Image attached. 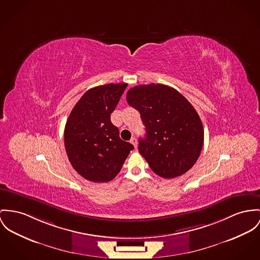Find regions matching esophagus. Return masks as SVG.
<instances>
[{
    "mask_svg": "<svg viewBox=\"0 0 260 260\" xmlns=\"http://www.w3.org/2000/svg\"><path fill=\"white\" fill-rule=\"evenodd\" d=\"M131 143L135 146V148H137V147H138V140H137L136 138H133V139L131 140Z\"/></svg>",
    "mask_w": 260,
    "mask_h": 260,
    "instance_id": "esophagus-1",
    "label": "esophagus"
}]
</instances>
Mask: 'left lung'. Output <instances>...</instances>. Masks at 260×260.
<instances>
[{
	"label": "left lung",
	"mask_w": 260,
	"mask_h": 260,
	"mask_svg": "<svg viewBox=\"0 0 260 260\" xmlns=\"http://www.w3.org/2000/svg\"><path fill=\"white\" fill-rule=\"evenodd\" d=\"M126 101L145 125L139 151L151 170L171 179L191 169L204 142L203 123L191 103L174 88L154 83L129 89Z\"/></svg>",
	"instance_id": "obj_1"
}]
</instances>
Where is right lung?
<instances>
[{
	"instance_id": "add662e5",
	"label": "right lung",
	"mask_w": 260,
	"mask_h": 260,
	"mask_svg": "<svg viewBox=\"0 0 260 260\" xmlns=\"http://www.w3.org/2000/svg\"><path fill=\"white\" fill-rule=\"evenodd\" d=\"M127 84H107L88 90L66 121L64 143L68 159L85 179L109 182L121 169L134 145L120 138L111 121Z\"/></svg>"
}]
</instances>
